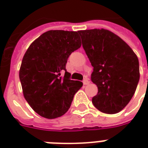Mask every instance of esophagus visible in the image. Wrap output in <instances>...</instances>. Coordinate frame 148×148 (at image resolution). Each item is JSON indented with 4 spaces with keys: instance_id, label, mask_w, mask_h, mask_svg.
Returning <instances> with one entry per match:
<instances>
[{
    "instance_id": "esophagus-1",
    "label": "esophagus",
    "mask_w": 148,
    "mask_h": 148,
    "mask_svg": "<svg viewBox=\"0 0 148 148\" xmlns=\"http://www.w3.org/2000/svg\"><path fill=\"white\" fill-rule=\"evenodd\" d=\"M83 84H84V85H88L89 84H90V81H88V79H84L83 81Z\"/></svg>"
}]
</instances>
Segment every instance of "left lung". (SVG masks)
Listing matches in <instances>:
<instances>
[{
  "instance_id": "obj_1",
  "label": "left lung",
  "mask_w": 148,
  "mask_h": 148,
  "mask_svg": "<svg viewBox=\"0 0 148 148\" xmlns=\"http://www.w3.org/2000/svg\"><path fill=\"white\" fill-rule=\"evenodd\" d=\"M94 67L91 81L98 89L92 103L114 114L123 110L135 93L140 78L138 58L125 41L106 29L77 31Z\"/></svg>"
}]
</instances>
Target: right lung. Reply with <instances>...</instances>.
<instances>
[{
    "instance_id": "add662e5",
    "label": "right lung",
    "mask_w": 148,
    "mask_h": 148,
    "mask_svg": "<svg viewBox=\"0 0 148 148\" xmlns=\"http://www.w3.org/2000/svg\"><path fill=\"white\" fill-rule=\"evenodd\" d=\"M81 46L77 31L51 30L31 43L24 53L19 71L23 95L41 117L53 119L64 114L83 86L81 81L70 80L66 71L67 58Z\"/></svg>"
}]
</instances>
